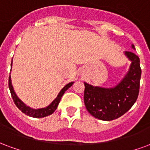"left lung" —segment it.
<instances>
[{"mask_svg":"<svg viewBox=\"0 0 150 150\" xmlns=\"http://www.w3.org/2000/svg\"><path fill=\"white\" fill-rule=\"evenodd\" d=\"M134 49V45H132ZM125 54L130 60L129 70L117 86L112 88L94 87L85 84L84 102L88 112L102 121H112L131 109L137 99L142 69L140 59L133 52Z\"/></svg>","mask_w":150,"mask_h":150,"instance_id":"left-lung-1","label":"left lung"}]
</instances>
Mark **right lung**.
<instances>
[{
    "label": "right lung",
    "instance_id": "right-lung-1",
    "mask_svg": "<svg viewBox=\"0 0 150 150\" xmlns=\"http://www.w3.org/2000/svg\"><path fill=\"white\" fill-rule=\"evenodd\" d=\"M12 62H13V61H12ZM11 65H12V63H11ZM73 84H74V82H70L64 86V88L61 90V92L59 93V94L57 95V97L55 98V100H53L52 103L50 104V105H48V106L45 107V108H42V109L33 110V109L29 108V106L25 105L21 100H20L19 98H17V96L16 95V93H15V92H14L13 90V86H12V83H11V76H9V78H8V88H9V90H10L11 96H12V98H13V100L14 103H15V105H17V108H18L21 112H24L26 115L29 116V117H46V116L51 115L52 112L57 110V105H58L59 102H60V100H61V98H62V97L64 93V92L66 91L70 86H72Z\"/></svg>",
    "mask_w": 150,
    "mask_h": 150
}]
</instances>
